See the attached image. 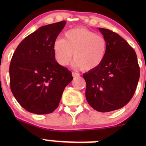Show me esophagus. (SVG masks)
<instances>
[{"label": "esophagus", "mask_w": 146, "mask_h": 146, "mask_svg": "<svg viewBox=\"0 0 146 146\" xmlns=\"http://www.w3.org/2000/svg\"><path fill=\"white\" fill-rule=\"evenodd\" d=\"M72 76H73V78H76L78 77V76H80V74L78 73H76V72H73V73H72Z\"/></svg>", "instance_id": "34e87169"}]
</instances>
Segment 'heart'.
<instances>
[{
    "instance_id": "b5f03b06",
    "label": "heart",
    "mask_w": 146,
    "mask_h": 146,
    "mask_svg": "<svg viewBox=\"0 0 146 146\" xmlns=\"http://www.w3.org/2000/svg\"><path fill=\"white\" fill-rule=\"evenodd\" d=\"M65 39H56L52 49L57 62L66 66L73 53L75 65L84 71L94 70L100 66L107 51V41L101 35L84 27L69 29Z\"/></svg>"
}]
</instances>
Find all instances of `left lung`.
I'll return each instance as SVG.
<instances>
[{"label": "left lung", "mask_w": 146, "mask_h": 146, "mask_svg": "<svg viewBox=\"0 0 146 146\" xmlns=\"http://www.w3.org/2000/svg\"><path fill=\"white\" fill-rule=\"evenodd\" d=\"M107 41V51L100 66L84 73L85 98L100 112L124 107L133 98L140 77L134 49L118 34L99 28Z\"/></svg>", "instance_id": "obj_1"}]
</instances>
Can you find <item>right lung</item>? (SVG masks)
Instances as JSON below:
<instances>
[{
    "instance_id": "right-lung-1",
    "label": "right lung",
    "mask_w": 146,
    "mask_h": 146,
    "mask_svg": "<svg viewBox=\"0 0 146 146\" xmlns=\"http://www.w3.org/2000/svg\"><path fill=\"white\" fill-rule=\"evenodd\" d=\"M66 21L42 26L17 46L10 64V85L19 104L29 112L46 114L58 107L72 73L56 61L52 46Z\"/></svg>"
}]
</instances>
